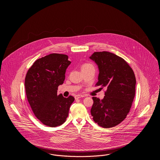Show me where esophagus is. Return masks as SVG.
Returning a JSON list of instances; mask_svg holds the SVG:
<instances>
[{
  "mask_svg": "<svg viewBox=\"0 0 160 160\" xmlns=\"http://www.w3.org/2000/svg\"><path fill=\"white\" fill-rule=\"evenodd\" d=\"M82 97H84V96L83 95H76L75 96V99H78V98H82Z\"/></svg>",
  "mask_w": 160,
  "mask_h": 160,
  "instance_id": "obj_1",
  "label": "esophagus"
}]
</instances>
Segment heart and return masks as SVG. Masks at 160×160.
Segmentation results:
<instances>
[{
  "mask_svg": "<svg viewBox=\"0 0 160 160\" xmlns=\"http://www.w3.org/2000/svg\"><path fill=\"white\" fill-rule=\"evenodd\" d=\"M92 65L91 64H90V63H84L83 64V65H82V69L84 68H87V67H92Z\"/></svg>",
  "mask_w": 160,
  "mask_h": 160,
  "instance_id": "obj_1",
  "label": "heart"
}]
</instances>
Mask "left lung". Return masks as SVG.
<instances>
[{"label": "left lung", "mask_w": 160, "mask_h": 160, "mask_svg": "<svg viewBox=\"0 0 160 160\" xmlns=\"http://www.w3.org/2000/svg\"><path fill=\"white\" fill-rule=\"evenodd\" d=\"M89 58L99 69L96 86L107 89L103 99L92 98L91 115L100 127L112 128L122 122L129 113L136 93L135 75L128 63L115 54L94 52Z\"/></svg>", "instance_id": "left-lung-1"}]
</instances>
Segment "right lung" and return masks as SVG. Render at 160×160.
Instances as JSON below:
<instances>
[{"mask_svg":"<svg viewBox=\"0 0 160 160\" xmlns=\"http://www.w3.org/2000/svg\"><path fill=\"white\" fill-rule=\"evenodd\" d=\"M71 63L66 54H50L35 61L26 76L25 90L31 108L38 119L50 127L66 121L74 101L72 96L65 98L57 94Z\"/></svg>","mask_w":160,"mask_h":160,"instance_id":"right-lung-1","label":"right lung"}]
</instances>
